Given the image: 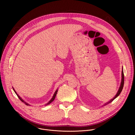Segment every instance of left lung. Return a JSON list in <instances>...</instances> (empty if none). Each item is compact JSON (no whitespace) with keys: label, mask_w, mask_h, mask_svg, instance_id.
<instances>
[{"label":"left lung","mask_w":135,"mask_h":135,"mask_svg":"<svg viewBox=\"0 0 135 135\" xmlns=\"http://www.w3.org/2000/svg\"><path fill=\"white\" fill-rule=\"evenodd\" d=\"M124 73H123V69H122V81H121V85H120V88H119V90H118V92H117V94L115 95V97H114L112 99H111L109 102L107 103H106V104H105V105H107V104H108L110 103L111 102H113V100H114L115 98H116L118 97V96H119V94L121 93V91H122V89H123V85H124Z\"/></svg>","instance_id":"1"}]
</instances>
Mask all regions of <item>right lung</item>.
<instances>
[{
    "label": "right lung",
    "mask_w": 135,
    "mask_h": 135,
    "mask_svg": "<svg viewBox=\"0 0 135 135\" xmlns=\"http://www.w3.org/2000/svg\"><path fill=\"white\" fill-rule=\"evenodd\" d=\"M13 90L14 91L15 93L16 94V95H17V97H18V98L20 99V100L21 101H22V102L25 103V104H26V105H29V104H27V103H26V102H24V100H23V99H22L20 97V96H19V95L17 94V93L16 92V91H15V90L14 89V88H13ZM57 90H56L55 91V93H54V95H53V97H52V99L50 100V102H49L48 103H47V104H46V105H49V104H50V103H52V102L54 100V99H55V96H56V94H57Z\"/></svg>",
    "instance_id": "right-lung-1"
}]
</instances>
